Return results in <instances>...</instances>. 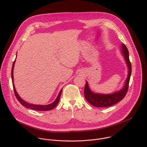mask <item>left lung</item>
<instances>
[{"label": "left lung", "mask_w": 147, "mask_h": 147, "mask_svg": "<svg viewBox=\"0 0 147 147\" xmlns=\"http://www.w3.org/2000/svg\"><path fill=\"white\" fill-rule=\"evenodd\" d=\"M121 52L128 67V75L125 85L119 91L111 94H99L93 92L86 81L84 88V96L86 100L92 106L97 107H106L115 105L122 100L126 96L129 88V84L131 73V65L129 60V51L124 44L121 45Z\"/></svg>", "instance_id": "obj_1"}]
</instances>
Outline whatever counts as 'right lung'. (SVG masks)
Segmentation results:
<instances>
[{"mask_svg":"<svg viewBox=\"0 0 147 147\" xmlns=\"http://www.w3.org/2000/svg\"><path fill=\"white\" fill-rule=\"evenodd\" d=\"M16 62V60L14 61L13 64V66H12V69H11V78H12V82H13V89H14V92L15 93V95L17 97V100L19 101V102L25 107L28 108V109H32L34 110H37V111H49L53 109H54L57 105H58V103H59V99H60V96L62 91V89L60 90L57 99H55V100L48 105H33V104H30L26 102H25V100H24L22 98H21V97L18 95V93L16 91V89L15 88L14 86V77H13V70H14V64Z\"/></svg>","mask_w":147,"mask_h":147,"instance_id":"obj_1","label":"right lung"}]
</instances>
